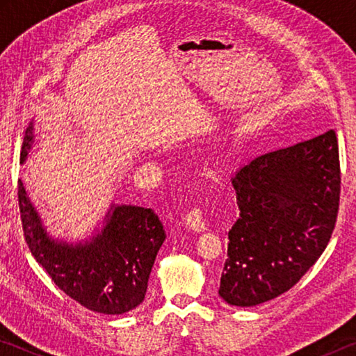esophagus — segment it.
Instances as JSON below:
<instances>
[{
  "label": "esophagus",
  "mask_w": 356,
  "mask_h": 356,
  "mask_svg": "<svg viewBox=\"0 0 356 356\" xmlns=\"http://www.w3.org/2000/svg\"><path fill=\"white\" fill-rule=\"evenodd\" d=\"M185 222L191 231H204L206 229V221H204V215L201 209H193L185 215Z\"/></svg>",
  "instance_id": "esophagus-1"
}]
</instances>
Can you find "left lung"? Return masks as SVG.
Wrapping results in <instances>:
<instances>
[{
	"instance_id": "8db88e82",
	"label": "left lung",
	"mask_w": 356,
	"mask_h": 356,
	"mask_svg": "<svg viewBox=\"0 0 356 356\" xmlns=\"http://www.w3.org/2000/svg\"><path fill=\"white\" fill-rule=\"evenodd\" d=\"M232 185L240 216L227 234L218 293L248 308L287 292L327 248L341 195L334 130L254 156Z\"/></svg>"
}]
</instances>
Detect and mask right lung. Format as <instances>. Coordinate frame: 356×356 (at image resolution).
<instances>
[{
  "label": "right lung",
  "mask_w": 356,
  "mask_h": 356,
  "mask_svg": "<svg viewBox=\"0 0 356 356\" xmlns=\"http://www.w3.org/2000/svg\"><path fill=\"white\" fill-rule=\"evenodd\" d=\"M29 122L22 144L25 161L34 141ZM19 207L25 240L61 291L100 314H124L143 303L150 270L166 232L152 209L111 206L105 226L86 242L65 243L48 236L19 180Z\"/></svg>",
  "instance_id": "1"
}]
</instances>
